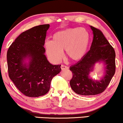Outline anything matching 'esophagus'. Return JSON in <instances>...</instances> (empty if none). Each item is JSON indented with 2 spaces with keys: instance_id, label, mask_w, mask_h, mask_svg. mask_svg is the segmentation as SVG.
<instances>
[{
  "instance_id": "esophagus-1",
  "label": "esophagus",
  "mask_w": 123,
  "mask_h": 123,
  "mask_svg": "<svg viewBox=\"0 0 123 123\" xmlns=\"http://www.w3.org/2000/svg\"><path fill=\"white\" fill-rule=\"evenodd\" d=\"M61 69L62 70H64V69H68L69 68L67 67V66L65 65H62L61 66Z\"/></svg>"
}]
</instances>
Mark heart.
<instances>
[{
	"label": "heart",
	"mask_w": 123,
	"mask_h": 123,
	"mask_svg": "<svg viewBox=\"0 0 123 123\" xmlns=\"http://www.w3.org/2000/svg\"><path fill=\"white\" fill-rule=\"evenodd\" d=\"M89 42V34L83 28H69L56 32L53 40H46L44 47L48 55L59 61L63 56L62 51L73 62L82 59L86 54Z\"/></svg>",
	"instance_id": "heart-1"
}]
</instances>
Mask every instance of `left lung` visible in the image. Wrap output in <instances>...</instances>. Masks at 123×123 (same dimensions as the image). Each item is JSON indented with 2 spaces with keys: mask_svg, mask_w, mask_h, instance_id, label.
<instances>
[{
  "mask_svg": "<svg viewBox=\"0 0 123 123\" xmlns=\"http://www.w3.org/2000/svg\"><path fill=\"white\" fill-rule=\"evenodd\" d=\"M93 39L89 51L82 59L69 69L73 73L70 85L73 90L81 95H94L105 90L115 72V53L102 32L90 26ZM103 61L106 65L105 74L99 81L89 77L95 63Z\"/></svg>",
  "mask_w": 123,
  "mask_h": 123,
  "instance_id": "left-lung-1",
  "label": "left lung"
}]
</instances>
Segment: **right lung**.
Listing matches in <instances>:
<instances>
[{
  "label": "right lung",
  "instance_id": "add662e5",
  "mask_svg": "<svg viewBox=\"0 0 123 123\" xmlns=\"http://www.w3.org/2000/svg\"><path fill=\"white\" fill-rule=\"evenodd\" d=\"M49 24L34 26L20 34L7 51L9 76L25 96L38 97L49 92L61 65H52L45 54L44 43ZM26 59L28 63L25 62Z\"/></svg>",
  "mask_w": 123,
  "mask_h": 123
}]
</instances>
